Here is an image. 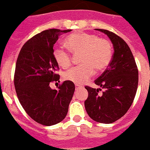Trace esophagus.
Listing matches in <instances>:
<instances>
[{
    "mask_svg": "<svg viewBox=\"0 0 150 150\" xmlns=\"http://www.w3.org/2000/svg\"><path fill=\"white\" fill-rule=\"evenodd\" d=\"M81 86H79V85H77V84H75V89H79L81 88Z\"/></svg>",
    "mask_w": 150,
    "mask_h": 150,
    "instance_id": "esophagus-1",
    "label": "esophagus"
}]
</instances>
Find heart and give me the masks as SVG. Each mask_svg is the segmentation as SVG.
<instances>
[{
    "label": "heart",
    "mask_w": 150,
    "mask_h": 150,
    "mask_svg": "<svg viewBox=\"0 0 150 150\" xmlns=\"http://www.w3.org/2000/svg\"><path fill=\"white\" fill-rule=\"evenodd\" d=\"M65 43L71 52L81 54L79 66L67 71L64 78L77 85L86 82L97 72L104 71L112 60L113 50L111 43L106 39L99 38L97 35L79 32L69 35L65 39ZM53 57L60 67L67 68L71 65V57L69 52L62 47H55Z\"/></svg>",
    "instance_id": "heart-1"
}]
</instances>
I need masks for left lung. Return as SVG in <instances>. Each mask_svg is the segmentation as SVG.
<instances>
[{
	"instance_id": "obj_1",
	"label": "left lung",
	"mask_w": 150,
	"mask_h": 150,
	"mask_svg": "<svg viewBox=\"0 0 150 150\" xmlns=\"http://www.w3.org/2000/svg\"><path fill=\"white\" fill-rule=\"evenodd\" d=\"M106 34L114 47V54L108 68L95 84L101 89L86 86L88 98L85 101L87 114L95 121L111 124L127 113L135 98L139 71L135 58L123 39L106 29H96ZM103 89V92L99 91Z\"/></svg>"
}]
</instances>
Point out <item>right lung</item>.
<instances>
[{"instance_id": "right-lung-1", "label": "right lung", "mask_w": 150, "mask_h": 150, "mask_svg": "<svg viewBox=\"0 0 150 150\" xmlns=\"http://www.w3.org/2000/svg\"><path fill=\"white\" fill-rule=\"evenodd\" d=\"M71 31L50 29L36 34L23 45L16 61L14 84L18 98L28 115L43 125L63 121L75 92L70 81H64L58 89L50 87V82H60L54 45L61 33Z\"/></svg>"}]
</instances>
